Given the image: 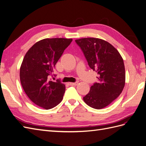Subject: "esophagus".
<instances>
[{
    "instance_id": "obj_1",
    "label": "esophagus",
    "mask_w": 146,
    "mask_h": 146,
    "mask_svg": "<svg viewBox=\"0 0 146 146\" xmlns=\"http://www.w3.org/2000/svg\"><path fill=\"white\" fill-rule=\"evenodd\" d=\"M78 82H74V83H69V85H71V86H76L78 85Z\"/></svg>"
}]
</instances>
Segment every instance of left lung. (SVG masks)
Returning a JSON list of instances; mask_svg holds the SVG:
<instances>
[{
	"label": "left lung",
	"mask_w": 146,
	"mask_h": 146,
	"mask_svg": "<svg viewBox=\"0 0 146 146\" xmlns=\"http://www.w3.org/2000/svg\"><path fill=\"white\" fill-rule=\"evenodd\" d=\"M88 65L99 75L98 82L91 86L83 100L90 107L102 109L121 94L125 86V66L121 55L111 44L103 39H76Z\"/></svg>",
	"instance_id": "left-lung-1"
}]
</instances>
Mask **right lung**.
<instances>
[{
	"label": "right lung",
	"mask_w": 146,
	"mask_h": 146,
	"mask_svg": "<svg viewBox=\"0 0 146 146\" xmlns=\"http://www.w3.org/2000/svg\"><path fill=\"white\" fill-rule=\"evenodd\" d=\"M72 39L46 38L36 42L26 53L20 68V80L25 94L33 102L46 110L58 105L65 85L51 81L54 69Z\"/></svg>",
	"instance_id": "right-lung-1"
}]
</instances>
